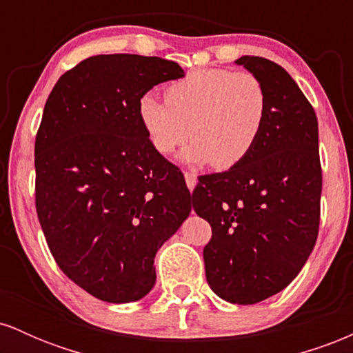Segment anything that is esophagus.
Segmentation results:
<instances>
[{"mask_svg": "<svg viewBox=\"0 0 353 353\" xmlns=\"http://www.w3.org/2000/svg\"><path fill=\"white\" fill-rule=\"evenodd\" d=\"M184 177H185V184H188V188H189L190 190H192L194 185H196V182H197L196 172H192V171H184Z\"/></svg>", "mask_w": 353, "mask_h": 353, "instance_id": "obj_1", "label": "esophagus"}]
</instances>
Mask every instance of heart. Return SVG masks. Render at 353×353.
Returning <instances> with one entry per match:
<instances>
[{
	"label": "heart",
	"instance_id": "b5f03b06",
	"mask_svg": "<svg viewBox=\"0 0 353 353\" xmlns=\"http://www.w3.org/2000/svg\"><path fill=\"white\" fill-rule=\"evenodd\" d=\"M165 103L144 94L137 114L152 148L171 156L185 141L184 159L230 169L245 159L265 125L269 99L252 72L202 68L165 88Z\"/></svg>",
	"mask_w": 353,
	"mask_h": 353
}]
</instances>
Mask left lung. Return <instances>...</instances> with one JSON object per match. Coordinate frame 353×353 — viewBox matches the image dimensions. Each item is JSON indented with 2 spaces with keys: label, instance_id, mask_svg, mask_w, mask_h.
I'll return each mask as SVG.
<instances>
[{
  "label": "left lung",
  "instance_id": "obj_1",
  "mask_svg": "<svg viewBox=\"0 0 353 353\" xmlns=\"http://www.w3.org/2000/svg\"><path fill=\"white\" fill-rule=\"evenodd\" d=\"M236 63L264 84V131L242 163L199 177L192 208L212 228L204 247L209 287L249 305L285 289L309 259L319 236L322 165L317 116L289 72L259 56Z\"/></svg>",
  "mask_w": 353,
  "mask_h": 353
}]
</instances>
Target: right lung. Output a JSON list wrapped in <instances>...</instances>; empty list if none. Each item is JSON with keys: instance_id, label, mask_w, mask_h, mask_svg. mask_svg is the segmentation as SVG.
Listing matches in <instances>:
<instances>
[{"instance_id": "right-lung-1", "label": "right lung", "mask_w": 353, "mask_h": 353, "mask_svg": "<svg viewBox=\"0 0 353 353\" xmlns=\"http://www.w3.org/2000/svg\"><path fill=\"white\" fill-rule=\"evenodd\" d=\"M182 76L156 56H91L44 104L36 212L59 269L99 301L143 299L156 282V252L190 212L184 176L152 148L137 114L149 89Z\"/></svg>"}]
</instances>
